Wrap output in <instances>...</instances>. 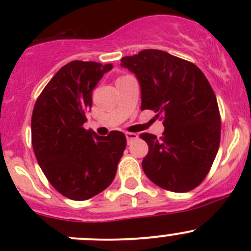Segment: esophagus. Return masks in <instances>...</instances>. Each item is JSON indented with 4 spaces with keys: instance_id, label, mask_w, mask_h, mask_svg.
Masks as SVG:
<instances>
[{
    "instance_id": "obj_1",
    "label": "esophagus",
    "mask_w": 251,
    "mask_h": 251,
    "mask_svg": "<svg viewBox=\"0 0 251 251\" xmlns=\"http://www.w3.org/2000/svg\"><path fill=\"white\" fill-rule=\"evenodd\" d=\"M125 136H126V138H127L128 143H130L131 141H133V140H136V138H138L137 133H132V132H126Z\"/></svg>"
}]
</instances>
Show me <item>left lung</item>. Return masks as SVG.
<instances>
[{
    "label": "left lung",
    "mask_w": 251,
    "mask_h": 251,
    "mask_svg": "<svg viewBox=\"0 0 251 251\" xmlns=\"http://www.w3.org/2000/svg\"><path fill=\"white\" fill-rule=\"evenodd\" d=\"M121 67L136 75L141 109L163 118V137L142 133L149 147L144 174L166 191L184 193L198 187L215 160L221 138L216 96L201 69L160 50L124 57Z\"/></svg>",
    "instance_id": "8db88e82"
}]
</instances>
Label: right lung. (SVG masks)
<instances>
[{
    "mask_svg": "<svg viewBox=\"0 0 251 251\" xmlns=\"http://www.w3.org/2000/svg\"><path fill=\"white\" fill-rule=\"evenodd\" d=\"M111 68L96 62L68 63L50 78L32 110L37 163L50 183L73 201H87L109 187L126 148L120 131L100 137L83 128L93 88Z\"/></svg>",
    "mask_w": 251,
    "mask_h": 251,
    "instance_id": "1",
    "label": "right lung"
}]
</instances>
